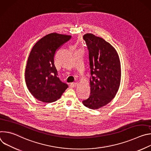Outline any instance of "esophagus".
I'll use <instances>...</instances> for the list:
<instances>
[{"label":"esophagus","mask_w":151,"mask_h":151,"mask_svg":"<svg viewBox=\"0 0 151 151\" xmlns=\"http://www.w3.org/2000/svg\"><path fill=\"white\" fill-rule=\"evenodd\" d=\"M77 84H78V83H77V82L71 83L70 84V87H72V88H74V87H75L77 85Z\"/></svg>","instance_id":"esophagus-1"}]
</instances>
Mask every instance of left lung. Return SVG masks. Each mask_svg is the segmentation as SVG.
Listing matches in <instances>:
<instances>
[{"label":"left lung","instance_id":"1","mask_svg":"<svg viewBox=\"0 0 151 151\" xmlns=\"http://www.w3.org/2000/svg\"><path fill=\"white\" fill-rule=\"evenodd\" d=\"M83 39L89 52L90 96L82 101L86 107L97 109L115 96L121 81V64L115 49L103 39L87 33Z\"/></svg>","mask_w":151,"mask_h":151}]
</instances>
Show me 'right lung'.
I'll return each instance as SVG.
<instances>
[{
  "mask_svg": "<svg viewBox=\"0 0 151 151\" xmlns=\"http://www.w3.org/2000/svg\"><path fill=\"white\" fill-rule=\"evenodd\" d=\"M71 36L50 33L33 46L26 65L25 79L31 94L37 100L50 103L58 99L68 88L58 77L54 57L57 50Z\"/></svg>",
  "mask_w": 151,
  "mask_h": 151,
  "instance_id": "right-lung-1",
  "label": "right lung"
}]
</instances>
